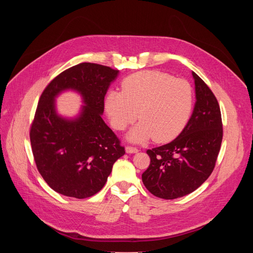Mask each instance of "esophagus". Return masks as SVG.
I'll return each instance as SVG.
<instances>
[{
  "mask_svg": "<svg viewBox=\"0 0 253 253\" xmlns=\"http://www.w3.org/2000/svg\"><path fill=\"white\" fill-rule=\"evenodd\" d=\"M125 150H126V152L129 153V154H131V153H137V152H138V149H137L136 147H132V146H126Z\"/></svg>",
  "mask_w": 253,
  "mask_h": 253,
  "instance_id": "1",
  "label": "esophagus"
}]
</instances>
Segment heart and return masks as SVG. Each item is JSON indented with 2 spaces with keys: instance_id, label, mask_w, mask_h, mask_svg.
Returning a JSON list of instances; mask_svg holds the SVG:
<instances>
[{
  "instance_id": "obj_1",
  "label": "heart",
  "mask_w": 253,
  "mask_h": 253,
  "mask_svg": "<svg viewBox=\"0 0 253 253\" xmlns=\"http://www.w3.org/2000/svg\"><path fill=\"white\" fill-rule=\"evenodd\" d=\"M121 88L122 92L107 94L105 110L118 131L126 129L137 117L141 119L127 134L129 141L139 143L153 137L156 142H165L185 127L193 105L187 81L158 71H143L126 78Z\"/></svg>"
}]
</instances>
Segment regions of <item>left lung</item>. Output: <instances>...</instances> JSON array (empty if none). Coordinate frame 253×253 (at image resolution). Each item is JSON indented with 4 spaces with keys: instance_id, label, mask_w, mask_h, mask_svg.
Masks as SVG:
<instances>
[{
    "instance_id": "8db88e82",
    "label": "left lung",
    "mask_w": 253,
    "mask_h": 253,
    "mask_svg": "<svg viewBox=\"0 0 253 253\" xmlns=\"http://www.w3.org/2000/svg\"><path fill=\"white\" fill-rule=\"evenodd\" d=\"M196 102L193 113L177 138L147 150L150 165L142 181L153 195L163 199L185 196L212 173L223 136L221 112L212 91L192 72Z\"/></svg>"
}]
</instances>
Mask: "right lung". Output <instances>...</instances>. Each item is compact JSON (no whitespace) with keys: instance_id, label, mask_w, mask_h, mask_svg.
I'll list each match as a JSON object with an SVG mask.
<instances>
[{"instance_id":"obj_1","label":"right lung","mask_w":253,"mask_h":253,"mask_svg":"<svg viewBox=\"0 0 253 253\" xmlns=\"http://www.w3.org/2000/svg\"><path fill=\"white\" fill-rule=\"evenodd\" d=\"M118 74L110 67L81 63L62 72L43 91L30 140L38 171L56 192L78 199L95 195L125 154L101 117L105 95ZM67 89L78 91L84 99L76 119H64L55 111V97Z\"/></svg>"}]
</instances>
